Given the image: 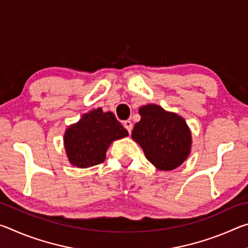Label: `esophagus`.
Here are the masks:
<instances>
[{"label": "esophagus", "mask_w": 248, "mask_h": 248, "mask_svg": "<svg viewBox=\"0 0 248 248\" xmlns=\"http://www.w3.org/2000/svg\"><path fill=\"white\" fill-rule=\"evenodd\" d=\"M124 127L128 130L129 133H131V130H132V127H133V124H132L131 121L125 120L124 123Z\"/></svg>", "instance_id": "1"}]
</instances>
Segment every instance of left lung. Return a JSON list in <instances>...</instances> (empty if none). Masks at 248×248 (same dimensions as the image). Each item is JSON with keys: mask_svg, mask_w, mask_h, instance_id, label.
<instances>
[{"mask_svg": "<svg viewBox=\"0 0 248 248\" xmlns=\"http://www.w3.org/2000/svg\"><path fill=\"white\" fill-rule=\"evenodd\" d=\"M141 120L134 124L131 137L143 149L145 157L161 170H171L188 157L191 134L182 117L156 105L139 109Z\"/></svg>", "mask_w": 248, "mask_h": 248, "instance_id": "1", "label": "left lung"}]
</instances>
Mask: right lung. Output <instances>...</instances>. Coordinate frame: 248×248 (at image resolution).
Wrapping results in <instances>:
<instances>
[{"label": "right lung", "instance_id": "right-lung-1", "mask_svg": "<svg viewBox=\"0 0 248 248\" xmlns=\"http://www.w3.org/2000/svg\"><path fill=\"white\" fill-rule=\"evenodd\" d=\"M127 136L128 131L112 112H103L102 108L94 109L66 129V155L71 164L81 169L98 165L105 161L109 144Z\"/></svg>", "mask_w": 248, "mask_h": 248}]
</instances>
